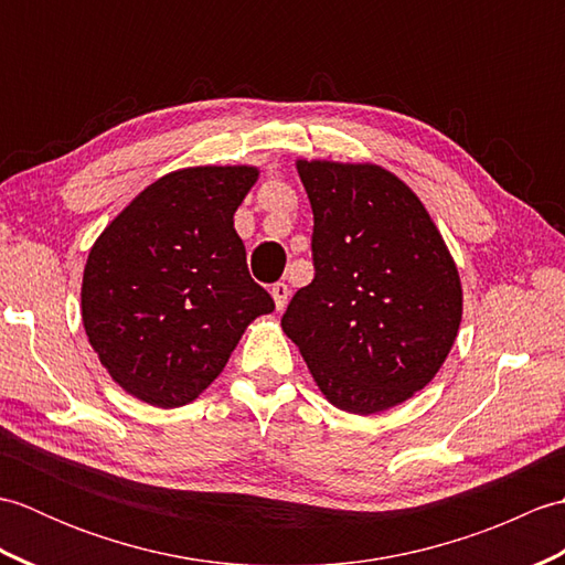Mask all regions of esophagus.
<instances>
[{
  "label": "esophagus",
  "instance_id": "esophagus-1",
  "mask_svg": "<svg viewBox=\"0 0 565 565\" xmlns=\"http://www.w3.org/2000/svg\"><path fill=\"white\" fill-rule=\"evenodd\" d=\"M289 296H291V289L284 281L271 286V298H274V303H276V310H284L286 308V303H289Z\"/></svg>",
  "mask_w": 565,
  "mask_h": 565
}]
</instances>
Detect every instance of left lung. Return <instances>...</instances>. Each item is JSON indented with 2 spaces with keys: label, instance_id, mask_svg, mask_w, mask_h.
Instances as JSON below:
<instances>
[{
  "label": "left lung",
  "instance_id": "1",
  "mask_svg": "<svg viewBox=\"0 0 565 565\" xmlns=\"http://www.w3.org/2000/svg\"><path fill=\"white\" fill-rule=\"evenodd\" d=\"M313 209L316 279L281 328L322 395L374 415L437 376L461 326L449 247L403 179L371 162L296 160Z\"/></svg>",
  "mask_w": 565,
  "mask_h": 565
}]
</instances>
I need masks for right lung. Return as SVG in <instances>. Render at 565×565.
<instances>
[{
	"mask_svg": "<svg viewBox=\"0 0 565 565\" xmlns=\"http://www.w3.org/2000/svg\"><path fill=\"white\" fill-rule=\"evenodd\" d=\"M257 177L249 164L164 174L92 245L82 276L84 332L134 398L154 407L196 401L249 322L274 310L247 271L233 225Z\"/></svg>",
	"mask_w": 565,
	"mask_h": 565,
	"instance_id": "right-lung-1",
	"label": "right lung"
}]
</instances>
